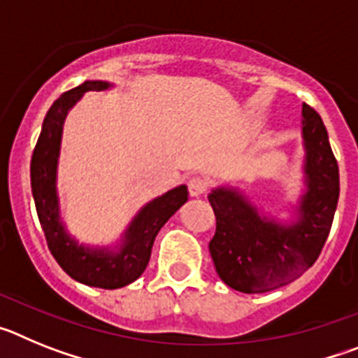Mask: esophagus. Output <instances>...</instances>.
I'll return each mask as SVG.
<instances>
[{
	"instance_id": "1",
	"label": "esophagus",
	"mask_w": 358,
	"mask_h": 358,
	"mask_svg": "<svg viewBox=\"0 0 358 358\" xmlns=\"http://www.w3.org/2000/svg\"><path fill=\"white\" fill-rule=\"evenodd\" d=\"M208 189V181L202 179V177H192L188 181V192L192 197H199V195L206 194Z\"/></svg>"
}]
</instances>
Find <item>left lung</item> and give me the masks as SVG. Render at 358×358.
Wrapping results in <instances>:
<instances>
[{"label":"left lung","mask_w":358,"mask_h":358,"mask_svg":"<svg viewBox=\"0 0 358 358\" xmlns=\"http://www.w3.org/2000/svg\"><path fill=\"white\" fill-rule=\"evenodd\" d=\"M306 192L297 220L281 226L260 217L235 188H217L208 199L217 218L210 252L220 280L243 294L289 285L308 271L322 251L339 201V166L321 116L303 103Z\"/></svg>","instance_id":"1"}]
</instances>
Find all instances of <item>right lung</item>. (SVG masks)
<instances>
[{
  "label": "right lung",
  "instance_id": "1",
  "mask_svg": "<svg viewBox=\"0 0 358 358\" xmlns=\"http://www.w3.org/2000/svg\"><path fill=\"white\" fill-rule=\"evenodd\" d=\"M109 87V82L85 80L82 85L57 98L44 118L43 131L31 154L30 179L37 217L57 264L73 280L84 285L113 290L129 285L143 274L150 260L156 235L166 220L188 201V189L185 185L177 186L141 208L125 231L118 251L78 245L77 240L66 233L59 215L55 188L62 125L68 110L80 100L85 91H103Z\"/></svg>",
  "mask_w": 358,
  "mask_h": 358
}]
</instances>
